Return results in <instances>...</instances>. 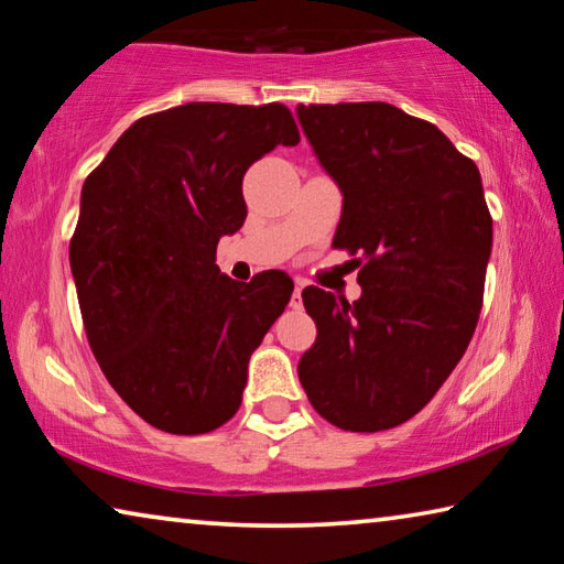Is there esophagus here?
<instances>
[{
    "label": "esophagus",
    "instance_id": "1",
    "mask_svg": "<svg viewBox=\"0 0 564 564\" xmlns=\"http://www.w3.org/2000/svg\"><path fill=\"white\" fill-rule=\"evenodd\" d=\"M301 291H303V283H295V289H293V295H291V308H303V295H301Z\"/></svg>",
    "mask_w": 564,
    "mask_h": 564
}]
</instances>
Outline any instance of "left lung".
Wrapping results in <instances>:
<instances>
[{"mask_svg":"<svg viewBox=\"0 0 564 564\" xmlns=\"http://www.w3.org/2000/svg\"><path fill=\"white\" fill-rule=\"evenodd\" d=\"M299 121L343 191L333 248L358 256L362 289L352 303L303 289L318 336L301 386L340 431H390L431 403L480 318L492 248L480 171L386 101L308 104Z\"/></svg>","mask_w":564,"mask_h":564,"instance_id":"obj_1","label":"left lung"}]
</instances>
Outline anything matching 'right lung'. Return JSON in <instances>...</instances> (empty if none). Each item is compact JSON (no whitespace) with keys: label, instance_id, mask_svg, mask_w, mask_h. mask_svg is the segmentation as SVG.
Listing matches in <instances>:
<instances>
[{"label":"right lung","instance_id":"1","mask_svg":"<svg viewBox=\"0 0 564 564\" xmlns=\"http://www.w3.org/2000/svg\"><path fill=\"white\" fill-rule=\"evenodd\" d=\"M301 141L283 104L191 101L133 121L82 188L69 263L94 358L133 413L174 435L236 415L248 358L293 293L218 271L246 221L243 174Z\"/></svg>","mask_w":564,"mask_h":564}]
</instances>
